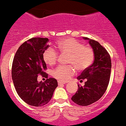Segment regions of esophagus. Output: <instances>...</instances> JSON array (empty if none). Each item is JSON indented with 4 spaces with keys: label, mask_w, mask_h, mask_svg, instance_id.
<instances>
[{
    "label": "esophagus",
    "mask_w": 126,
    "mask_h": 126,
    "mask_svg": "<svg viewBox=\"0 0 126 126\" xmlns=\"http://www.w3.org/2000/svg\"><path fill=\"white\" fill-rule=\"evenodd\" d=\"M58 85H59V86H60V85H63V84H65V82H61V81H58Z\"/></svg>",
    "instance_id": "obj_1"
}]
</instances>
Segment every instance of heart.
<instances>
[{
	"label": "heart",
	"instance_id": "obj_1",
	"mask_svg": "<svg viewBox=\"0 0 126 126\" xmlns=\"http://www.w3.org/2000/svg\"><path fill=\"white\" fill-rule=\"evenodd\" d=\"M56 48L61 54H68L66 66H59L52 71V76L61 82L68 81L76 74V69L83 71L88 68L94 60V52L91 47H85L83 43L74 38L61 40ZM58 53L52 47L47 48L43 53V59L47 65L52 66L58 60Z\"/></svg>",
	"mask_w": 126,
	"mask_h": 126
}]
</instances>
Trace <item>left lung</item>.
Listing matches in <instances>:
<instances>
[{"label":"left lung","mask_w":126,"mask_h":126,"mask_svg":"<svg viewBox=\"0 0 126 126\" xmlns=\"http://www.w3.org/2000/svg\"><path fill=\"white\" fill-rule=\"evenodd\" d=\"M83 38L88 40L92 47L94 61L78 77L79 80L86 79V81L83 86L78 84V91L71 99L78 105L86 106L98 101L105 93L110 78L111 61L106 49L99 42L86 37Z\"/></svg>","instance_id":"obj_1"}]
</instances>
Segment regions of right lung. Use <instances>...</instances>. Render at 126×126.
Returning a JSON list of instances; mask_svg holds the SVG:
<instances>
[{
  "instance_id": "right-lung-1",
  "label": "right lung",
  "mask_w": 126,
  "mask_h": 126,
  "mask_svg": "<svg viewBox=\"0 0 126 126\" xmlns=\"http://www.w3.org/2000/svg\"><path fill=\"white\" fill-rule=\"evenodd\" d=\"M47 38H32L22 43L13 58L11 76L18 95L27 104L42 106L50 101L58 86L54 78L48 79L46 63L43 53L49 45ZM40 74L47 78L45 82H38Z\"/></svg>"
}]
</instances>
